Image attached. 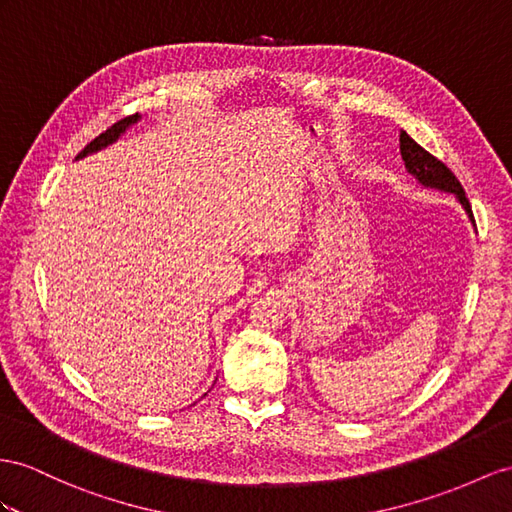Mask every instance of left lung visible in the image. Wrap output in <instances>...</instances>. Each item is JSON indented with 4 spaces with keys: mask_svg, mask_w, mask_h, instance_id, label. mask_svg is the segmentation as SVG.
<instances>
[{
    "mask_svg": "<svg viewBox=\"0 0 512 512\" xmlns=\"http://www.w3.org/2000/svg\"><path fill=\"white\" fill-rule=\"evenodd\" d=\"M400 153H402L404 166L409 168V173L415 175L419 181H422L424 186L456 194L458 201L463 203L465 212L469 214L471 222H474V225H476L474 214H471V205L467 201L461 181L456 179V175L452 173L448 166H445L441 160H437V157L432 155V153H428L426 149L419 147V144L409 134H406V131H400Z\"/></svg>",
    "mask_w": 512,
    "mask_h": 512,
    "instance_id": "obj_1",
    "label": "left lung"
}]
</instances>
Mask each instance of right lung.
I'll list each match as a JSON object with an SVG mask.
<instances>
[{"label": "right lung", "instance_id": "1", "mask_svg": "<svg viewBox=\"0 0 512 512\" xmlns=\"http://www.w3.org/2000/svg\"><path fill=\"white\" fill-rule=\"evenodd\" d=\"M138 121V114H129V116H125V119H121V121H116L112 127H108L106 131H103V134H99L93 142H88L86 147L77 153V157H84V155H88V153H93V151H99L101 147H106V144H110V142H114L116 138H119L123 131L131 125V123H136Z\"/></svg>", "mask_w": 512, "mask_h": 512}]
</instances>
